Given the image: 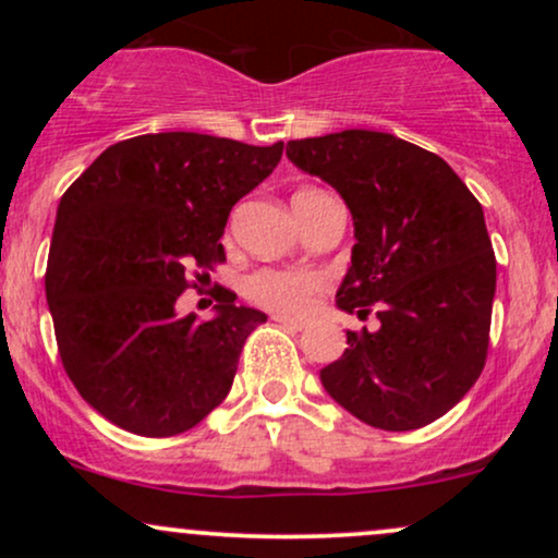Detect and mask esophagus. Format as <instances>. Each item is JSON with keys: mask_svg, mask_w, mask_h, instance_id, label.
Instances as JSON below:
<instances>
[{"mask_svg": "<svg viewBox=\"0 0 558 558\" xmlns=\"http://www.w3.org/2000/svg\"><path fill=\"white\" fill-rule=\"evenodd\" d=\"M272 319L275 323H280V325H286V328H291V330H304L306 325V319H301V317H288V315H272Z\"/></svg>", "mask_w": 558, "mask_h": 558, "instance_id": "esophagus-1", "label": "esophagus"}]
</instances>
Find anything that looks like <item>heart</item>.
Returning <instances> with one entry per match:
<instances>
[{
	"instance_id": "b5f03b06",
	"label": "heart",
	"mask_w": 558,
	"mask_h": 558,
	"mask_svg": "<svg viewBox=\"0 0 558 558\" xmlns=\"http://www.w3.org/2000/svg\"><path fill=\"white\" fill-rule=\"evenodd\" d=\"M323 288V275L310 270L262 267L243 280V293L275 312H304Z\"/></svg>"
}]
</instances>
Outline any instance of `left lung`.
<instances>
[{
	"label": "left lung",
	"instance_id": "1",
	"mask_svg": "<svg viewBox=\"0 0 558 558\" xmlns=\"http://www.w3.org/2000/svg\"><path fill=\"white\" fill-rule=\"evenodd\" d=\"M299 170L323 178L354 220L351 267L336 293L377 330L345 332L319 380L345 412L380 430H417L475 386L488 356L496 254L483 207L448 165L380 131L288 141Z\"/></svg>",
	"mask_w": 558,
	"mask_h": 558
}]
</instances>
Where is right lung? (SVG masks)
Here are the masks:
<instances>
[{
    "label": "right lung",
    "mask_w": 558,
    "mask_h": 558,
    "mask_svg": "<svg viewBox=\"0 0 558 558\" xmlns=\"http://www.w3.org/2000/svg\"><path fill=\"white\" fill-rule=\"evenodd\" d=\"M283 157L204 133L118 141L60 198L47 301L62 367L101 417L128 433L191 430L233 386L248 332L267 319L217 291L215 317L175 312L226 262L233 204Z\"/></svg>",
    "instance_id": "right-lung-1"
}]
</instances>
